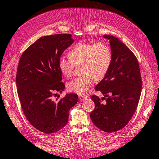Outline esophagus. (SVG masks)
<instances>
[{
    "instance_id": "1",
    "label": "esophagus",
    "mask_w": 159,
    "mask_h": 159,
    "mask_svg": "<svg viewBox=\"0 0 159 159\" xmlns=\"http://www.w3.org/2000/svg\"><path fill=\"white\" fill-rule=\"evenodd\" d=\"M79 99L80 101H84L85 100V99L87 98L85 96H83V95H79Z\"/></svg>"
}]
</instances>
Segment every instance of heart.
<instances>
[{"label":"heart","instance_id":"obj_1","mask_svg":"<svg viewBox=\"0 0 159 159\" xmlns=\"http://www.w3.org/2000/svg\"><path fill=\"white\" fill-rule=\"evenodd\" d=\"M69 58H61L58 68L65 77H70L74 66L81 65L80 71L83 75L76 78L67 85L70 92L84 94L92 85L94 79L101 80L106 76L112 61V53L107 43L103 42L79 43L68 53Z\"/></svg>","mask_w":159,"mask_h":159}]
</instances>
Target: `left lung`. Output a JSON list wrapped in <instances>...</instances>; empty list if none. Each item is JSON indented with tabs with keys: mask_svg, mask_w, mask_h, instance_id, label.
I'll return each instance as SVG.
<instances>
[{
	"mask_svg": "<svg viewBox=\"0 0 159 159\" xmlns=\"http://www.w3.org/2000/svg\"><path fill=\"white\" fill-rule=\"evenodd\" d=\"M109 40L112 53L111 67L101 81L96 86L105 99L91 98L95 108L90 118L94 125L105 132H114L123 128L131 119L138 106L141 94L142 80L137 58L134 53L116 37L104 35Z\"/></svg>",
	"mask_w": 159,
	"mask_h": 159,
	"instance_id": "left-lung-1",
	"label": "left lung"
}]
</instances>
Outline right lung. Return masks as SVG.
<instances>
[{"mask_svg":"<svg viewBox=\"0 0 159 159\" xmlns=\"http://www.w3.org/2000/svg\"><path fill=\"white\" fill-rule=\"evenodd\" d=\"M74 42L69 34L42 36L23 53L18 63L16 83L22 109L28 121L45 134L67 125L69 111L79 100L76 94L53 100L65 88L58 61Z\"/></svg>","mask_w":159,"mask_h":159,"instance_id":"obj_1","label":"right lung"}]
</instances>
